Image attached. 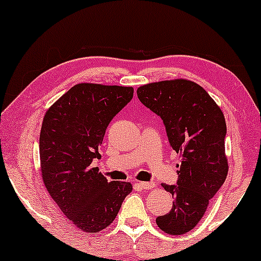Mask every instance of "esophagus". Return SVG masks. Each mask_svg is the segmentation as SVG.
Listing matches in <instances>:
<instances>
[{
	"label": "esophagus",
	"instance_id": "1",
	"mask_svg": "<svg viewBox=\"0 0 261 261\" xmlns=\"http://www.w3.org/2000/svg\"><path fill=\"white\" fill-rule=\"evenodd\" d=\"M139 186L141 187V190L147 191V190H152L154 186H156V183L154 182H140Z\"/></svg>",
	"mask_w": 261,
	"mask_h": 261
}]
</instances>
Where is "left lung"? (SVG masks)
<instances>
[{"label":"left lung","mask_w":261,"mask_h":261,"mask_svg":"<svg viewBox=\"0 0 261 261\" xmlns=\"http://www.w3.org/2000/svg\"><path fill=\"white\" fill-rule=\"evenodd\" d=\"M137 96L163 120L170 144L181 157L177 185L162 183L173 205L156 223L165 233L182 236L198 224L227 178L224 115L204 89L187 79L141 85Z\"/></svg>","instance_id":"obj_1"}]
</instances>
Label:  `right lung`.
<instances>
[{"mask_svg": "<svg viewBox=\"0 0 261 261\" xmlns=\"http://www.w3.org/2000/svg\"><path fill=\"white\" fill-rule=\"evenodd\" d=\"M133 87L80 83L45 111L39 136L41 174L73 225L98 233L116 218L130 182H108L94 159L113 117L133 99Z\"/></svg>", "mask_w": 261, "mask_h": 261, "instance_id": "obj_1", "label": "right lung"}]
</instances>
